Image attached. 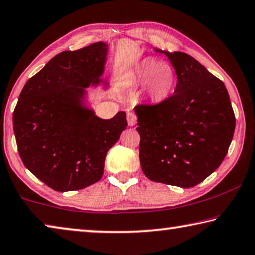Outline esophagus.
Here are the masks:
<instances>
[{
  "label": "esophagus",
  "mask_w": 255,
  "mask_h": 255,
  "mask_svg": "<svg viewBox=\"0 0 255 255\" xmlns=\"http://www.w3.org/2000/svg\"><path fill=\"white\" fill-rule=\"evenodd\" d=\"M127 122L129 126H133L137 123V117L136 115L133 114L132 111H128L127 112Z\"/></svg>",
  "instance_id": "34e87169"
}]
</instances>
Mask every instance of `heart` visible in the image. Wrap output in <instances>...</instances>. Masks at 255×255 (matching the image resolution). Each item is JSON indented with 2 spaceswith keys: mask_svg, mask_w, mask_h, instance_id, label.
<instances>
[{
  "mask_svg": "<svg viewBox=\"0 0 255 255\" xmlns=\"http://www.w3.org/2000/svg\"><path fill=\"white\" fill-rule=\"evenodd\" d=\"M127 79L132 88L144 89L149 101L158 103L173 92L176 72L169 63L161 62L154 57H146L129 71Z\"/></svg>",
  "mask_w": 255,
  "mask_h": 255,
  "instance_id": "1",
  "label": "heart"
}]
</instances>
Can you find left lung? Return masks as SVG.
I'll return each instance as SVG.
<instances>
[{
    "label": "left lung",
    "mask_w": 255,
    "mask_h": 255,
    "mask_svg": "<svg viewBox=\"0 0 255 255\" xmlns=\"http://www.w3.org/2000/svg\"><path fill=\"white\" fill-rule=\"evenodd\" d=\"M176 72L174 94L157 105L135 107L139 159L154 182L195 187L221 165L235 130L223 82L191 56L163 51Z\"/></svg>",
    "instance_id": "1"
}]
</instances>
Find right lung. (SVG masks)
Returning a JSON list of instances; mask_svg holds the SVG:
<instances>
[{"label":"right lung","mask_w":255,"mask_h":255,"mask_svg":"<svg viewBox=\"0 0 255 255\" xmlns=\"http://www.w3.org/2000/svg\"><path fill=\"white\" fill-rule=\"evenodd\" d=\"M108 45L99 41L62 51L27 81L13 111V130L24 166L56 191L98 182L108 150L127 127L126 112L101 119L84 105L98 85Z\"/></svg>","instance_id":"add662e5"}]
</instances>
